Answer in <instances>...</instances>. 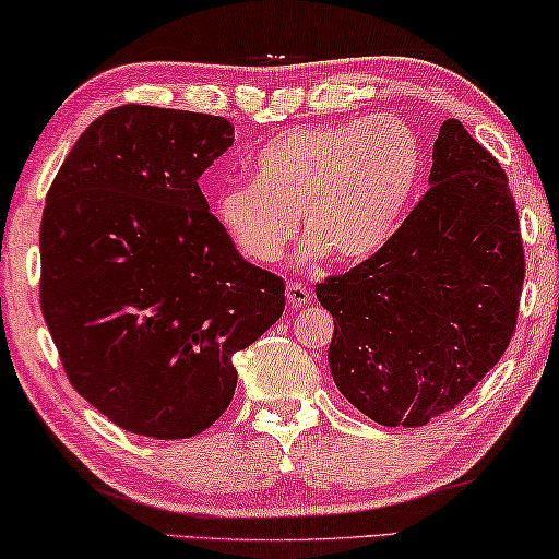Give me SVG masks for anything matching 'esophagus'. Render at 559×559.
Returning a JSON list of instances; mask_svg holds the SVG:
<instances>
[{
	"instance_id": "1",
	"label": "esophagus",
	"mask_w": 559,
	"mask_h": 559,
	"mask_svg": "<svg viewBox=\"0 0 559 559\" xmlns=\"http://www.w3.org/2000/svg\"><path fill=\"white\" fill-rule=\"evenodd\" d=\"M287 301L292 309H301L305 305L312 301V292H309L305 285H297V282H292L287 285Z\"/></svg>"
}]
</instances>
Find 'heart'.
<instances>
[{"label":"heart","mask_w":559,"mask_h":559,"mask_svg":"<svg viewBox=\"0 0 559 559\" xmlns=\"http://www.w3.org/2000/svg\"><path fill=\"white\" fill-rule=\"evenodd\" d=\"M252 182L219 190L213 210L247 260L270 264L297 235L307 254L364 262L386 250L424 176V145L391 116L292 128L262 145Z\"/></svg>","instance_id":"heart-1"}]
</instances>
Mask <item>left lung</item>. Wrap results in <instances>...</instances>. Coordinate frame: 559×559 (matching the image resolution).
Wrapping results in <instances>:
<instances>
[{"instance_id": "1", "label": "left lung", "mask_w": 559, "mask_h": 559, "mask_svg": "<svg viewBox=\"0 0 559 559\" xmlns=\"http://www.w3.org/2000/svg\"><path fill=\"white\" fill-rule=\"evenodd\" d=\"M428 182L386 250L314 287L334 317L336 389L381 426L459 406L518 324L525 252L506 170L448 118Z\"/></svg>"}]
</instances>
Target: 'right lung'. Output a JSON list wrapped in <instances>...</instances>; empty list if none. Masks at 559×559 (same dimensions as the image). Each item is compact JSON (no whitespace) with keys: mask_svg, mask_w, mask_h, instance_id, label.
<instances>
[{"mask_svg":"<svg viewBox=\"0 0 559 559\" xmlns=\"http://www.w3.org/2000/svg\"><path fill=\"white\" fill-rule=\"evenodd\" d=\"M233 131L223 116L116 106L47 193L44 322L71 386L123 431L203 433L233 401V356L285 312V282L242 260L198 186Z\"/></svg>","mask_w":559,"mask_h":559,"instance_id":"add662e5","label":"right lung"}]
</instances>
